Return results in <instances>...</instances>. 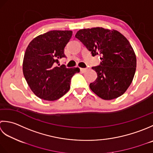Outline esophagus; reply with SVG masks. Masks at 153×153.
<instances>
[{
	"instance_id": "esophagus-1",
	"label": "esophagus",
	"mask_w": 153,
	"mask_h": 153,
	"mask_svg": "<svg viewBox=\"0 0 153 153\" xmlns=\"http://www.w3.org/2000/svg\"><path fill=\"white\" fill-rule=\"evenodd\" d=\"M87 70H88V69H87V68H80V71H81V72H82V73L86 72Z\"/></svg>"
}]
</instances>
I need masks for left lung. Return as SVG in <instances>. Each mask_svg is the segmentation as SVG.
Segmentation results:
<instances>
[{
	"mask_svg": "<svg viewBox=\"0 0 153 153\" xmlns=\"http://www.w3.org/2000/svg\"><path fill=\"white\" fill-rule=\"evenodd\" d=\"M75 37L93 57H101L100 64L92 67L97 79L90 84V89L104 100L120 97L131 84L137 66L135 52L128 40L116 30L102 27L80 30Z\"/></svg>",
	"mask_w": 153,
	"mask_h": 153,
	"instance_id": "left-lung-1",
	"label": "left lung"
}]
</instances>
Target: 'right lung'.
Returning <instances> with one entry per match:
<instances>
[{"mask_svg":"<svg viewBox=\"0 0 153 153\" xmlns=\"http://www.w3.org/2000/svg\"><path fill=\"white\" fill-rule=\"evenodd\" d=\"M73 35L72 31L53 30L35 37L25 52L24 76L37 97L54 101L70 89L71 78L80 72L78 67L59 66V59L66 57L65 47Z\"/></svg>","mask_w":153,"mask_h":153,"instance_id":"add662e5","label":"right lung"}]
</instances>
